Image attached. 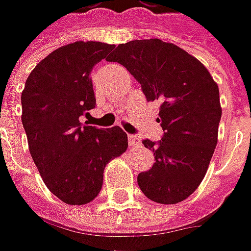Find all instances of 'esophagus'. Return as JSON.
Segmentation results:
<instances>
[{"mask_svg":"<svg viewBox=\"0 0 251 251\" xmlns=\"http://www.w3.org/2000/svg\"><path fill=\"white\" fill-rule=\"evenodd\" d=\"M129 144H130L132 147H140L142 142H140V139H139L137 136L130 134V136H129Z\"/></svg>","mask_w":251,"mask_h":251,"instance_id":"34e87169","label":"esophagus"}]
</instances>
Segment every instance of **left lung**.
Here are the masks:
<instances>
[{"label": "left lung", "mask_w": 251, "mask_h": 251, "mask_svg": "<svg viewBox=\"0 0 251 251\" xmlns=\"http://www.w3.org/2000/svg\"><path fill=\"white\" fill-rule=\"evenodd\" d=\"M109 62L124 65L142 84L147 101L160 100V143L143 140L154 152L151 169L137 183L160 204L183 201L201 183L218 142L222 108L218 84L193 55L160 39L119 44Z\"/></svg>", "instance_id": "1"}]
</instances>
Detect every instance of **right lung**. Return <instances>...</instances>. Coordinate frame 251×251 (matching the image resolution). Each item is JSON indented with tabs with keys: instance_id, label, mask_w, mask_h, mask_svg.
Here are the masks:
<instances>
[{
	"instance_id": "right-lung-1",
	"label": "right lung",
	"mask_w": 251,
	"mask_h": 251,
	"mask_svg": "<svg viewBox=\"0 0 251 251\" xmlns=\"http://www.w3.org/2000/svg\"><path fill=\"white\" fill-rule=\"evenodd\" d=\"M114 48L100 41L56 48L31 71L22 91L31 158L50 192L71 205L93 201L105 165L127 149L119 126L99 129L80 122L96 107L91 71Z\"/></svg>"
}]
</instances>
